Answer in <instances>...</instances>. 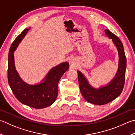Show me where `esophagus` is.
Returning a JSON list of instances; mask_svg holds the SVG:
<instances>
[{"label":"esophagus","instance_id":"1","mask_svg":"<svg viewBox=\"0 0 135 135\" xmlns=\"http://www.w3.org/2000/svg\"><path fill=\"white\" fill-rule=\"evenodd\" d=\"M70 64H71V65H73V64H74V62L73 61H70Z\"/></svg>","mask_w":135,"mask_h":135}]
</instances>
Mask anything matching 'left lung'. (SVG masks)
I'll list each match as a JSON object with an SVG mask.
<instances>
[{
  "mask_svg": "<svg viewBox=\"0 0 135 135\" xmlns=\"http://www.w3.org/2000/svg\"><path fill=\"white\" fill-rule=\"evenodd\" d=\"M105 33L107 36L112 39L118 51V69L114 78L107 85L95 88L89 84L83 73L77 71L81 94L87 102L97 105L107 104L119 96L122 92L125 80L126 59L123 44L120 40L109 30L105 29Z\"/></svg>",
  "mask_w": 135,
  "mask_h": 135,
  "instance_id": "8db88e82",
  "label": "left lung"
}]
</instances>
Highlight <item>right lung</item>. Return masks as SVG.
<instances>
[{
	"label": "right lung",
	"instance_id": "obj_1",
	"mask_svg": "<svg viewBox=\"0 0 135 135\" xmlns=\"http://www.w3.org/2000/svg\"><path fill=\"white\" fill-rule=\"evenodd\" d=\"M30 28H25L10 46L8 56V83L15 96L21 103L36 109H41L50 106L55 101L59 92L58 84L69 68V64L64 62L52 68L41 83L30 85L23 81L16 70L13 53Z\"/></svg>",
	"mask_w": 135,
	"mask_h": 135
}]
</instances>
